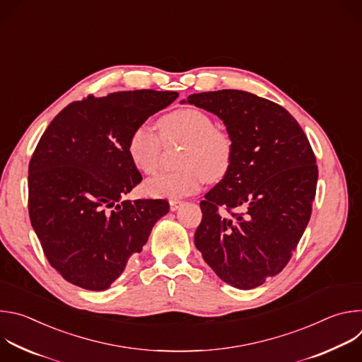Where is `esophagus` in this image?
Wrapping results in <instances>:
<instances>
[{
	"label": "esophagus",
	"instance_id": "1",
	"mask_svg": "<svg viewBox=\"0 0 362 362\" xmlns=\"http://www.w3.org/2000/svg\"><path fill=\"white\" fill-rule=\"evenodd\" d=\"M169 203H170V211L172 212H176L180 208V206L183 204V202H180V200H170Z\"/></svg>",
	"mask_w": 362,
	"mask_h": 362
}]
</instances>
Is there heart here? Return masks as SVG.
I'll use <instances>...</instances> for the list:
<instances>
[{"instance_id": "1", "label": "heart", "mask_w": 362, "mask_h": 362, "mask_svg": "<svg viewBox=\"0 0 362 362\" xmlns=\"http://www.w3.org/2000/svg\"><path fill=\"white\" fill-rule=\"evenodd\" d=\"M159 134L147 126H137L129 137L127 153L137 170L153 175L160 163L162 141H183L179 172L162 173L144 183L151 197L182 199L196 193L204 180L223 179L232 165L233 140L230 134L215 126L211 115L199 109H180L159 120Z\"/></svg>"}]
</instances>
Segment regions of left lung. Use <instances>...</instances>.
I'll return each instance as SVG.
<instances>
[{
  "instance_id": "1",
  "label": "left lung",
  "mask_w": 362,
  "mask_h": 362,
  "mask_svg": "<svg viewBox=\"0 0 362 362\" xmlns=\"http://www.w3.org/2000/svg\"><path fill=\"white\" fill-rule=\"evenodd\" d=\"M233 140L228 175L200 202L194 245L226 284L253 289L289 262L311 218L318 168L298 122L276 103L240 90L192 94ZM242 214L218 215V206Z\"/></svg>"
}]
</instances>
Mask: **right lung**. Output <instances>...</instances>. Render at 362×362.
Here are the masks:
<instances>
[{"label": "right lung", "mask_w": 362, "mask_h": 362, "mask_svg": "<svg viewBox=\"0 0 362 362\" xmlns=\"http://www.w3.org/2000/svg\"><path fill=\"white\" fill-rule=\"evenodd\" d=\"M179 97L134 90L73 101L49 123L28 166V212L49 265L73 285L105 291L169 212L163 199L122 200L141 182L130 133Z\"/></svg>", "instance_id": "add662e5"}]
</instances>
